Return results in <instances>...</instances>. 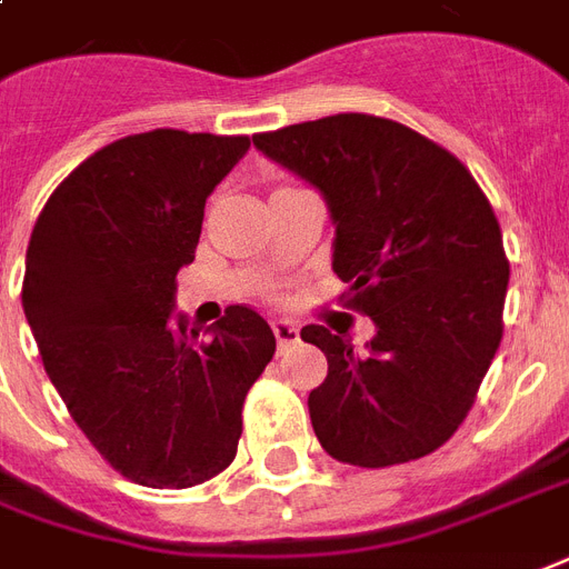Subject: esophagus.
<instances>
[{
  "instance_id": "esophagus-1",
  "label": "esophagus",
  "mask_w": 569,
  "mask_h": 569,
  "mask_svg": "<svg viewBox=\"0 0 569 569\" xmlns=\"http://www.w3.org/2000/svg\"><path fill=\"white\" fill-rule=\"evenodd\" d=\"M271 328H274L277 346H280V349H289L292 342H298V325L289 322V319H277Z\"/></svg>"
}]
</instances>
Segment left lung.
I'll return each mask as SVG.
<instances>
[{
  "label": "left lung",
  "instance_id": "left-lung-1",
  "mask_svg": "<svg viewBox=\"0 0 569 569\" xmlns=\"http://www.w3.org/2000/svg\"><path fill=\"white\" fill-rule=\"evenodd\" d=\"M253 146L322 193L333 274L376 325L363 349L325 325L301 331L328 358L307 400L316 439L361 468L427 457L466 420L505 331L510 266L489 199L450 151L363 112Z\"/></svg>",
  "mask_w": 569,
  "mask_h": 569
}]
</instances>
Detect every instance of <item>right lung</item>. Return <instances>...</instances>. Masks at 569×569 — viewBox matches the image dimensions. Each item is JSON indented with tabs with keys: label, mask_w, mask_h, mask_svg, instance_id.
<instances>
[{
	"label": "right lung",
	"mask_w": 569,
	"mask_h": 569,
	"mask_svg": "<svg viewBox=\"0 0 569 569\" xmlns=\"http://www.w3.org/2000/svg\"><path fill=\"white\" fill-rule=\"evenodd\" d=\"M247 149V137L169 128L110 142L53 190L29 238L23 313L43 370L94 450L140 487L220 475L274 358V331L244 303L206 331L176 313L206 199Z\"/></svg>",
	"instance_id": "1"
}]
</instances>
